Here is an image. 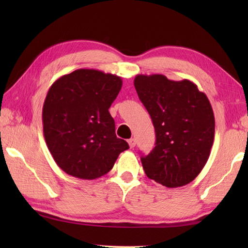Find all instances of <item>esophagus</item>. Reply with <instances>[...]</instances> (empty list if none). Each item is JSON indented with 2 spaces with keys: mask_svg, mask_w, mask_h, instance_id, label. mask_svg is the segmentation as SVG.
Instances as JSON below:
<instances>
[{
  "mask_svg": "<svg viewBox=\"0 0 248 248\" xmlns=\"http://www.w3.org/2000/svg\"><path fill=\"white\" fill-rule=\"evenodd\" d=\"M128 144H129V146H130V148H134L135 145H136L135 139H130V140H128Z\"/></svg>",
  "mask_w": 248,
  "mask_h": 248,
  "instance_id": "obj_1",
  "label": "esophagus"
}]
</instances>
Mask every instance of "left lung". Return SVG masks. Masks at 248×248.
Listing matches in <instances>:
<instances>
[{"mask_svg": "<svg viewBox=\"0 0 248 248\" xmlns=\"http://www.w3.org/2000/svg\"><path fill=\"white\" fill-rule=\"evenodd\" d=\"M134 86L155 130V147L141 156L145 173L166 187L192 182L207 163L215 119L208 97L189 80L138 75Z\"/></svg>", "mask_w": 248, "mask_h": 248, "instance_id": "left-lung-1", "label": "left lung"}]
</instances>
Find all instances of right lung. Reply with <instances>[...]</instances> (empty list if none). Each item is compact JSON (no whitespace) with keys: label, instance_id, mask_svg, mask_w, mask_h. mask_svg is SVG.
<instances>
[{"label":"right lung","instance_id":"1","mask_svg":"<svg viewBox=\"0 0 248 248\" xmlns=\"http://www.w3.org/2000/svg\"><path fill=\"white\" fill-rule=\"evenodd\" d=\"M123 80L112 73L78 69L52 84L43 108L44 135L56 164L68 175L93 180L112 170L129 149L115 133L108 108Z\"/></svg>","mask_w":248,"mask_h":248}]
</instances>
